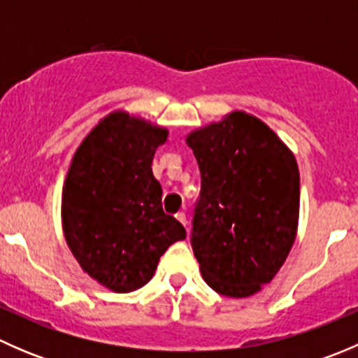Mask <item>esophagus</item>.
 I'll return each mask as SVG.
<instances>
[{"label":"esophagus","mask_w":358,"mask_h":358,"mask_svg":"<svg viewBox=\"0 0 358 358\" xmlns=\"http://www.w3.org/2000/svg\"><path fill=\"white\" fill-rule=\"evenodd\" d=\"M176 220H178V222L182 223V225L187 227V215H185V213H183V211L176 213Z\"/></svg>","instance_id":"34e87169"}]
</instances>
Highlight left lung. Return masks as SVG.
<instances>
[{"instance_id":"obj_1","label":"left lung","mask_w":358,"mask_h":358,"mask_svg":"<svg viewBox=\"0 0 358 358\" xmlns=\"http://www.w3.org/2000/svg\"><path fill=\"white\" fill-rule=\"evenodd\" d=\"M201 171L190 244L202 279L246 298L275 277L298 229L299 171L275 133L232 112L187 138Z\"/></svg>"}]
</instances>
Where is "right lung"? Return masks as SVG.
Here are the masks:
<instances>
[{
	"instance_id": "right-lung-1",
	"label": "right lung",
	"mask_w": 358,
	"mask_h": 358,
	"mask_svg": "<svg viewBox=\"0 0 358 358\" xmlns=\"http://www.w3.org/2000/svg\"><path fill=\"white\" fill-rule=\"evenodd\" d=\"M168 131L124 112L107 115L72 159L62 192L66 241L81 268L115 292L152 279L159 258L185 239L162 211L152 159Z\"/></svg>"
}]
</instances>
